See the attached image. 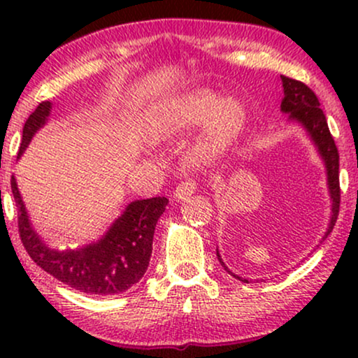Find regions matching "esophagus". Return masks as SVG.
Listing matches in <instances>:
<instances>
[{"mask_svg": "<svg viewBox=\"0 0 358 358\" xmlns=\"http://www.w3.org/2000/svg\"><path fill=\"white\" fill-rule=\"evenodd\" d=\"M196 192V182H193V180H185L176 187L175 190V199L178 200V202H185V200H188L193 193Z\"/></svg>", "mask_w": 358, "mask_h": 358, "instance_id": "1", "label": "esophagus"}]
</instances>
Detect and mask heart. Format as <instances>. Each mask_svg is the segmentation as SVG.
I'll return each instance as SVG.
<instances>
[{
    "label": "heart",
    "mask_w": 358,
    "mask_h": 358,
    "mask_svg": "<svg viewBox=\"0 0 358 358\" xmlns=\"http://www.w3.org/2000/svg\"><path fill=\"white\" fill-rule=\"evenodd\" d=\"M200 124L192 156L199 163H212L239 141L248 110L236 97H219L215 90L199 87L168 97L146 114L148 133L159 141L183 136Z\"/></svg>",
    "instance_id": "b5f03b06"
}]
</instances>
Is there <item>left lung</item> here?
Listing matches in <instances>:
<instances>
[{"label": "left lung", "mask_w": 358, "mask_h": 358, "mask_svg": "<svg viewBox=\"0 0 358 358\" xmlns=\"http://www.w3.org/2000/svg\"><path fill=\"white\" fill-rule=\"evenodd\" d=\"M281 82L282 90H285V97H282L281 101V110L287 114V119H289L291 122H298V124L303 126V129L306 131V134L310 136L311 141H313L320 158H322L324 163V170H327V185L331 200V217L327 232H324L322 239L324 241L330 236V232L334 231V225L340 210L338 150H336L334 138H331L330 129H328L327 117H324L323 110L320 108L318 97L315 96L313 90L303 84V82L289 79V77L285 76H281ZM217 257H219L222 268L227 271L231 276L239 279L242 282H249V279L237 276L232 271H229L227 266L222 261L219 249H217Z\"/></svg>", "instance_id": "obj_1"}]
</instances>
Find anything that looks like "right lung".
I'll use <instances>...</instances> for the list:
<instances>
[{
  "mask_svg": "<svg viewBox=\"0 0 358 358\" xmlns=\"http://www.w3.org/2000/svg\"><path fill=\"white\" fill-rule=\"evenodd\" d=\"M50 110L52 102L45 101L27 119L18 158L36 131L47 124ZM11 193L18 208V231L24 249L36 266L55 279L82 293L108 296L124 293L145 276L153 250L155 227L168 205L165 196L134 200L99 241L79 249L59 250L48 248L36 234L15 176H11Z\"/></svg>",
  "mask_w": 358,
  "mask_h": 358,
  "instance_id": "add662e5",
  "label": "right lung"
}]
</instances>
